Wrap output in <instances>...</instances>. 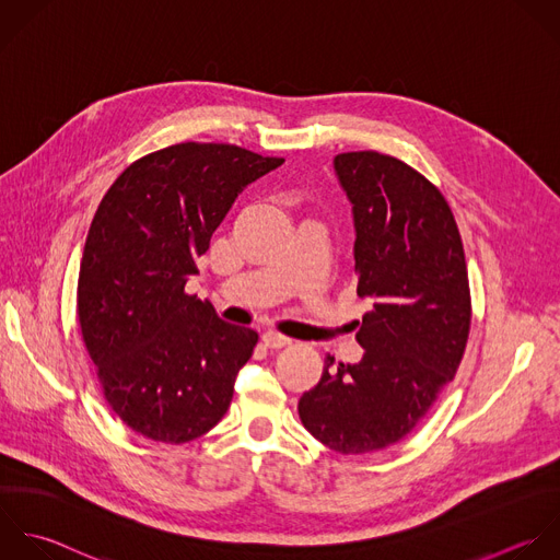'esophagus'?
<instances>
[{
    "label": "esophagus",
    "mask_w": 560,
    "mask_h": 560,
    "mask_svg": "<svg viewBox=\"0 0 560 560\" xmlns=\"http://www.w3.org/2000/svg\"><path fill=\"white\" fill-rule=\"evenodd\" d=\"M261 340H264V345H266L268 349H283V347L292 345V340H290L288 336L277 334V331H266V334L261 336Z\"/></svg>",
    "instance_id": "1"
}]
</instances>
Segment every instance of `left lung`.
Returning a JSON list of instances; mask_svg holds the SVG:
<instances>
[{"mask_svg": "<svg viewBox=\"0 0 560 560\" xmlns=\"http://www.w3.org/2000/svg\"><path fill=\"white\" fill-rule=\"evenodd\" d=\"M353 205L358 294L373 310L358 320V364L325 358L303 393L305 430L340 454L399 443L454 380L471 327L465 248L445 196L408 163L375 150L334 159Z\"/></svg>", "mask_w": 560, "mask_h": 560, "instance_id": "1", "label": "left lung"}]
</instances>
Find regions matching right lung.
<instances>
[{
	"mask_svg": "<svg viewBox=\"0 0 560 560\" xmlns=\"http://www.w3.org/2000/svg\"><path fill=\"white\" fill-rule=\"evenodd\" d=\"M231 143H176L130 163L82 250L78 320L104 399L137 434L180 445L226 415L257 331L185 292L237 194L279 167Z\"/></svg>",
	"mask_w": 560,
	"mask_h": 560,
	"instance_id": "right-lung-1",
	"label": "right lung"
}]
</instances>
